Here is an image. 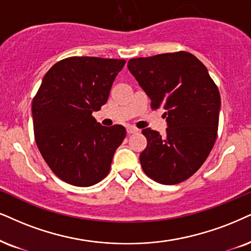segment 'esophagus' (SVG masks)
<instances>
[{"label": "esophagus", "instance_id": "34e87169", "mask_svg": "<svg viewBox=\"0 0 251 251\" xmlns=\"http://www.w3.org/2000/svg\"><path fill=\"white\" fill-rule=\"evenodd\" d=\"M137 131H138V129L135 128V126H126V132H128L129 135L134 134V132H137Z\"/></svg>", "mask_w": 251, "mask_h": 251}]
</instances>
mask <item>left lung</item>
<instances>
[{"mask_svg":"<svg viewBox=\"0 0 251 251\" xmlns=\"http://www.w3.org/2000/svg\"><path fill=\"white\" fill-rule=\"evenodd\" d=\"M128 69L151 100L165 110V136L143 129L147 148L140 154L148 177L175 185L193 176L218 137L221 99L218 86L196 55L179 51L134 58Z\"/></svg>","mask_w":251,"mask_h":251,"instance_id":"obj_1","label":"left lung"}]
</instances>
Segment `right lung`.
<instances>
[{
    "instance_id": "add662e5",
    "label": "right lung",
    "mask_w": 251,
    "mask_h": 251,
    "mask_svg": "<svg viewBox=\"0 0 251 251\" xmlns=\"http://www.w3.org/2000/svg\"><path fill=\"white\" fill-rule=\"evenodd\" d=\"M125 59L70 57L54 64L32 100L37 147L52 172L65 182L87 187L109 172L125 126H102L100 110Z\"/></svg>"
}]
</instances>
